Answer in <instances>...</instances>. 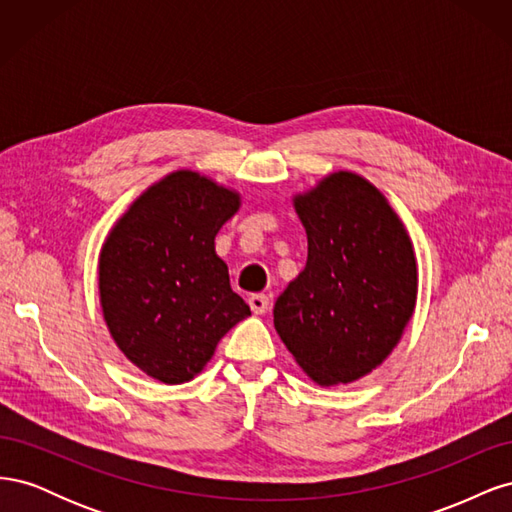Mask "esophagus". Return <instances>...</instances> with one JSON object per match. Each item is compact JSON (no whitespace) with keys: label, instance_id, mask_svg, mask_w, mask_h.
Instances as JSON below:
<instances>
[{"label":"esophagus","instance_id":"34e87169","mask_svg":"<svg viewBox=\"0 0 512 512\" xmlns=\"http://www.w3.org/2000/svg\"><path fill=\"white\" fill-rule=\"evenodd\" d=\"M250 307H252L254 314H265L267 309L271 307V299L267 297V294H252Z\"/></svg>","mask_w":512,"mask_h":512}]
</instances>
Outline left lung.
<instances>
[{"instance_id":"obj_1","label":"left lung","mask_w":512,"mask_h":512,"mask_svg":"<svg viewBox=\"0 0 512 512\" xmlns=\"http://www.w3.org/2000/svg\"><path fill=\"white\" fill-rule=\"evenodd\" d=\"M294 209L307 265L275 301V331L309 378L348 384L391 354L412 318V243L386 198L346 170L294 198Z\"/></svg>"}]
</instances>
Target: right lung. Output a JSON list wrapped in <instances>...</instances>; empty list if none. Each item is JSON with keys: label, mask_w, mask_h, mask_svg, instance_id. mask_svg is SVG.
<instances>
[{"label": "right lung", "mask_w": 512, "mask_h": 512, "mask_svg": "<svg viewBox=\"0 0 512 512\" xmlns=\"http://www.w3.org/2000/svg\"><path fill=\"white\" fill-rule=\"evenodd\" d=\"M239 196L177 170L136 200L100 254V301L115 344L147 376L192 380L220 339L250 316L232 292L215 235Z\"/></svg>", "instance_id": "1"}]
</instances>
